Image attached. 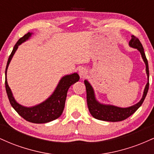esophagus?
<instances>
[{
  "label": "esophagus",
  "mask_w": 154,
  "mask_h": 154,
  "mask_svg": "<svg viewBox=\"0 0 154 154\" xmlns=\"http://www.w3.org/2000/svg\"><path fill=\"white\" fill-rule=\"evenodd\" d=\"M87 74H88V71L85 68H83V67H82V68H80L79 69V75L81 77H85Z\"/></svg>",
  "instance_id": "obj_1"
}]
</instances>
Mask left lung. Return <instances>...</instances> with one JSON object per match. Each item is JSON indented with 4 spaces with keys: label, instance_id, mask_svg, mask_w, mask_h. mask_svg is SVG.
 Here are the masks:
<instances>
[{
    "label": "left lung",
    "instance_id": "8db88e82",
    "mask_svg": "<svg viewBox=\"0 0 154 154\" xmlns=\"http://www.w3.org/2000/svg\"><path fill=\"white\" fill-rule=\"evenodd\" d=\"M132 38L129 42V45L134 48L137 49L140 53L143 61L146 64V71L148 77V82L145 87L143 95L142 98L137 103L132 106L128 108H121L115 106L113 105H107V104L100 103L96 100L95 96V93L93 88L88 80H85V85L86 88V93H87V103L88 109L90 113L93 117L97 119L102 120L106 122H119L126 119L129 116L133 114L138 108L142 105L147 95L148 88H149V70H148V60L146 59L145 54L143 47L140 42L139 39L134 35H132Z\"/></svg>",
    "mask_w": 154,
    "mask_h": 154
}]
</instances>
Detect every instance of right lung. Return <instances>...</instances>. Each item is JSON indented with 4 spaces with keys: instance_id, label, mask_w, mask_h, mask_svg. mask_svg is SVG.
<instances>
[{
    "instance_id": "obj_1",
    "label": "right lung",
    "mask_w": 154,
    "mask_h": 154,
    "mask_svg": "<svg viewBox=\"0 0 154 154\" xmlns=\"http://www.w3.org/2000/svg\"><path fill=\"white\" fill-rule=\"evenodd\" d=\"M32 32L26 33L22 38L19 39L14 47L13 51L9 56L8 62H7L5 85H6L7 95H8L11 105L22 118H24V119L29 122L36 124L47 123L56 119L61 115L63 109H64L67 91L72 85H73L76 82H78L79 76L77 73H74L63 77L59 81V84L53 94L45 101L38 104V105L32 107H25L17 103L14 98L11 91L7 82V69H8L11 60L14 55L16 51L18 48L19 45L27 40L32 36Z\"/></svg>"
}]
</instances>
